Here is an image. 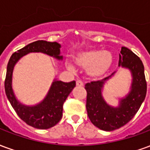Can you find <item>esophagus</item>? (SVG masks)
Listing matches in <instances>:
<instances>
[{
  "label": "esophagus",
  "mask_w": 150,
  "mask_h": 150,
  "mask_svg": "<svg viewBox=\"0 0 150 150\" xmlns=\"http://www.w3.org/2000/svg\"><path fill=\"white\" fill-rule=\"evenodd\" d=\"M76 85H77V86H79V87H83V83L81 80L78 79V80L76 81Z\"/></svg>",
  "instance_id": "obj_1"
}]
</instances>
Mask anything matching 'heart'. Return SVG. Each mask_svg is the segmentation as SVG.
<instances>
[{"label": "heart", "instance_id": "obj_1", "mask_svg": "<svg viewBox=\"0 0 150 150\" xmlns=\"http://www.w3.org/2000/svg\"><path fill=\"white\" fill-rule=\"evenodd\" d=\"M74 61L79 67L86 69V72L93 79L104 77L110 71L113 64V57L110 52L99 49H88L76 53ZM67 68L73 71L75 67L70 61H66Z\"/></svg>", "mask_w": 150, "mask_h": 150}]
</instances>
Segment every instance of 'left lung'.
<instances>
[{
	"mask_svg": "<svg viewBox=\"0 0 150 150\" xmlns=\"http://www.w3.org/2000/svg\"><path fill=\"white\" fill-rule=\"evenodd\" d=\"M119 67L129 69L132 75L130 91L120 99L117 107L111 106L104 100L103 90L105 83L116 74V71L102 80L88 83L86 108L91 123L101 130L113 131L130 121L145 100L147 84L144 65L138 56L123 46L119 54Z\"/></svg>",
	"mask_w": 150,
	"mask_h": 150,
	"instance_id": "left-lung-1",
	"label": "left lung"
}]
</instances>
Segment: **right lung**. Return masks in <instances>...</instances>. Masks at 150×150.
I'll use <instances>...</instances> for the list:
<instances>
[{
	"mask_svg": "<svg viewBox=\"0 0 150 150\" xmlns=\"http://www.w3.org/2000/svg\"><path fill=\"white\" fill-rule=\"evenodd\" d=\"M61 45L59 43L50 42L38 40L28 44L17 52L13 53L7 65L5 81V93L9 103L18 116L29 125L39 129H47L54 126L62 116V105L69 94L75 87V81L64 83L54 79L50 86L46 97L38 104L28 106L21 104L16 98L13 91V72L16 63L27 54L41 52L47 55L62 60L60 55Z\"/></svg>",
	"mask_w": 150,
	"mask_h": 150,
	"instance_id": "add662e5",
	"label": "right lung"
}]
</instances>
